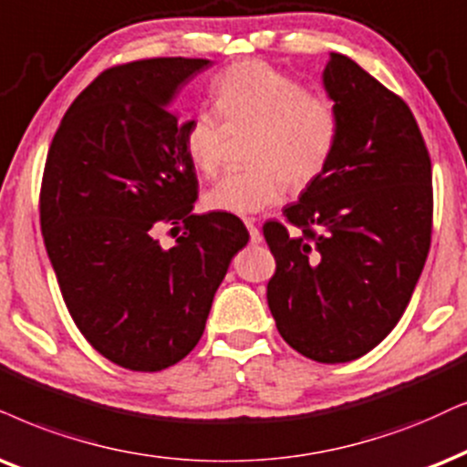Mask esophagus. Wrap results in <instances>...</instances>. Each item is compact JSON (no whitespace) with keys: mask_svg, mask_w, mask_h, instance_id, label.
<instances>
[{"mask_svg":"<svg viewBox=\"0 0 467 467\" xmlns=\"http://www.w3.org/2000/svg\"><path fill=\"white\" fill-rule=\"evenodd\" d=\"M245 226H247V233H250V244L252 245L261 244L263 234H261V230L256 228V223H254V220H245Z\"/></svg>","mask_w":467,"mask_h":467,"instance_id":"34e87169","label":"esophagus"}]
</instances>
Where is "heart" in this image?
<instances>
[{
  "label": "heart",
  "mask_w": 467,
  "mask_h": 467,
  "mask_svg": "<svg viewBox=\"0 0 467 467\" xmlns=\"http://www.w3.org/2000/svg\"><path fill=\"white\" fill-rule=\"evenodd\" d=\"M215 105L228 125L256 127L245 172L217 181L204 193L215 213L247 217L280 202L286 185L306 190L326 172L338 141V111L323 94L263 60L233 64L213 84ZM185 155L200 174L213 176L222 161V125L209 111L182 120Z\"/></svg>",
  "instance_id": "b5f03b06"
}]
</instances>
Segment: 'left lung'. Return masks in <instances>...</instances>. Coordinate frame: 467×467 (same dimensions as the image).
Listing matches in <instances>:
<instances>
[{
	"instance_id": "obj_1",
	"label": "left lung",
	"mask_w": 467,
	"mask_h": 467,
	"mask_svg": "<svg viewBox=\"0 0 467 467\" xmlns=\"http://www.w3.org/2000/svg\"><path fill=\"white\" fill-rule=\"evenodd\" d=\"M323 86L338 111L326 172L282 222L263 226L275 258V327L302 356L351 362L392 332L422 274L433 226L431 157L403 99L332 53Z\"/></svg>"
}]
</instances>
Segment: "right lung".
Masks as SVG:
<instances>
[{
    "label": "right lung",
    "mask_w": 467,
    "mask_h": 467,
    "mask_svg": "<svg viewBox=\"0 0 467 467\" xmlns=\"http://www.w3.org/2000/svg\"><path fill=\"white\" fill-rule=\"evenodd\" d=\"M209 64L108 68L67 109L47 152L40 228L64 304L94 349L129 370H163L198 345L250 239L239 217L192 213L198 179L170 103ZM179 223L186 230L163 251L158 230Z\"/></svg>",
    "instance_id": "right-lung-1"
}]
</instances>
